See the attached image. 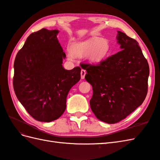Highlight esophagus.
Instances as JSON below:
<instances>
[{
	"label": "esophagus",
	"instance_id": "obj_1",
	"mask_svg": "<svg viewBox=\"0 0 160 160\" xmlns=\"http://www.w3.org/2000/svg\"><path fill=\"white\" fill-rule=\"evenodd\" d=\"M85 75H86V71H85V70H83V69L81 70V79H84Z\"/></svg>",
	"mask_w": 160,
	"mask_h": 160
}]
</instances>
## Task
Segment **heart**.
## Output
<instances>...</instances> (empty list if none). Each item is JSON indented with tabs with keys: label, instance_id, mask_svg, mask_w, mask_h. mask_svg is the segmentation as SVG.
I'll return each instance as SVG.
<instances>
[{
	"label": "heart",
	"instance_id": "1",
	"mask_svg": "<svg viewBox=\"0 0 160 160\" xmlns=\"http://www.w3.org/2000/svg\"><path fill=\"white\" fill-rule=\"evenodd\" d=\"M111 45L105 38H92L88 41L75 42L68 49L70 58L75 56H86L88 60L92 62H100L110 55Z\"/></svg>",
	"mask_w": 160,
	"mask_h": 160
}]
</instances>
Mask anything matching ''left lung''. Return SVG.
<instances>
[{
    "label": "left lung",
    "instance_id": "1",
    "mask_svg": "<svg viewBox=\"0 0 160 160\" xmlns=\"http://www.w3.org/2000/svg\"><path fill=\"white\" fill-rule=\"evenodd\" d=\"M118 32L120 52L96 65L81 64L93 89L92 111L98 119L110 124L125 119L142 104L149 75V64L138 42Z\"/></svg>",
    "mask_w": 160,
    "mask_h": 160
}]
</instances>
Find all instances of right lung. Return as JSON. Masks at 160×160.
Wrapping results in <instances>:
<instances>
[{"label":"right lung","mask_w":160,"mask_h":160,"mask_svg":"<svg viewBox=\"0 0 160 160\" xmlns=\"http://www.w3.org/2000/svg\"><path fill=\"white\" fill-rule=\"evenodd\" d=\"M59 30L42 28L27 38L14 62L13 89L27 112L39 122L58 119L67 97L81 79V68L66 70V54L58 40Z\"/></svg>","instance_id":"add662e5"}]
</instances>
